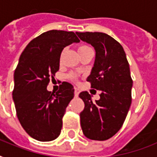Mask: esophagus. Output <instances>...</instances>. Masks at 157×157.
Here are the masks:
<instances>
[{
	"label": "esophagus",
	"instance_id": "1",
	"mask_svg": "<svg viewBox=\"0 0 157 157\" xmlns=\"http://www.w3.org/2000/svg\"><path fill=\"white\" fill-rule=\"evenodd\" d=\"M79 93H80V91H79L78 89L74 88V94H75V96H76V97H77V96L79 95Z\"/></svg>",
	"mask_w": 157,
	"mask_h": 157
}]
</instances>
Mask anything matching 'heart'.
Returning a JSON list of instances; mask_svg holds the SVG:
<instances>
[{
    "label": "heart",
    "instance_id": "obj_1",
    "mask_svg": "<svg viewBox=\"0 0 157 157\" xmlns=\"http://www.w3.org/2000/svg\"><path fill=\"white\" fill-rule=\"evenodd\" d=\"M90 50V48L89 47L88 45H80L78 46V48H77V50H78L79 54H82V53H84L85 51H86V50ZM63 54H64V50H63L61 51V53H60V55H59V62H60V63L62 62V59H63ZM67 77H68L70 80H71V81H76V79H77V76H76V75H75L74 73H70L68 76H67Z\"/></svg>",
    "mask_w": 157,
    "mask_h": 157
}]
</instances>
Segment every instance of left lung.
I'll return each instance as SVG.
<instances>
[{"mask_svg": "<svg viewBox=\"0 0 157 157\" xmlns=\"http://www.w3.org/2000/svg\"><path fill=\"white\" fill-rule=\"evenodd\" d=\"M79 38L95 50V60L87 81L100 91V98L92 101L83 91L79 97L85 108L80 113L81 125L86 138L103 141L121 128L131 105L133 86L129 63L122 45L103 33H76Z\"/></svg>", "mask_w": 157, "mask_h": 157, "instance_id": "1", "label": "left lung"}]
</instances>
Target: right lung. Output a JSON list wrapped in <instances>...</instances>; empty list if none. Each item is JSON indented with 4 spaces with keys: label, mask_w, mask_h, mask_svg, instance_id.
Segmentation results:
<instances>
[{
    "label": "right lung",
    "mask_w": 157,
    "mask_h": 157,
    "mask_svg": "<svg viewBox=\"0 0 157 157\" xmlns=\"http://www.w3.org/2000/svg\"><path fill=\"white\" fill-rule=\"evenodd\" d=\"M79 41L73 32L50 30L31 40L21 54L13 75V100L21 125L36 140L52 141L60 134L73 86L64 81L55 94L46 88L59 71L62 50Z\"/></svg>",
    "instance_id": "1"
}]
</instances>
